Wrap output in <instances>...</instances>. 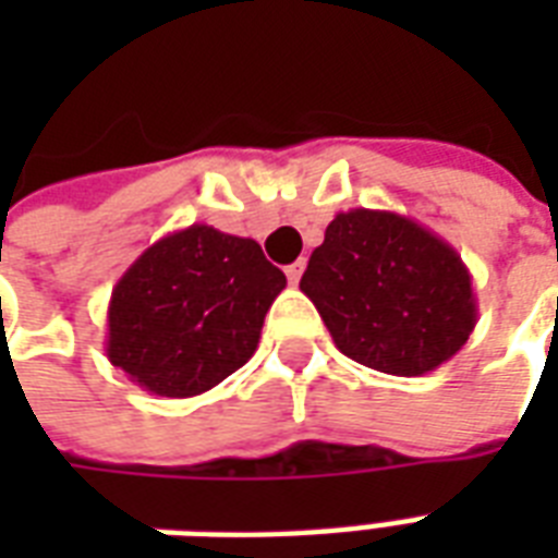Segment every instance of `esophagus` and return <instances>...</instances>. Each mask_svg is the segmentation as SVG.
<instances>
[{"instance_id":"34e87169","label":"esophagus","mask_w":558,"mask_h":558,"mask_svg":"<svg viewBox=\"0 0 558 558\" xmlns=\"http://www.w3.org/2000/svg\"><path fill=\"white\" fill-rule=\"evenodd\" d=\"M304 275V259H295L292 266H287V278H290V283H299Z\"/></svg>"}]
</instances>
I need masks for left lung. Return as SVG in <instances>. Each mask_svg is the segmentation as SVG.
<instances>
[{
    "label": "left lung",
    "instance_id": "left-lung-1",
    "mask_svg": "<svg viewBox=\"0 0 558 558\" xmlns=\"http://www.w3.org/2000/svg\"><path fill=\"white\" fill-rule=\"evenodd\" d=\"M299 287L335 347L379 374H430L463 350L478 323L466 263L398 211L335 215Z\"/></svg>",
    "mask_w": 558,
    "mask_h": 558
}]
</instances>
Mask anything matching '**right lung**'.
Returning <instances> with one entry per match:
<instances>
[{"mask_svg":"<svg viewBox=\"0 0 558 558\" xmlns=\"http://www.w3.org/2000/svg\"><path fill=\"white\" fill-rule=\"evenodd\" d=\"M287 287L254 239L191 223L146 247L107 307V359L158 398H196L235 374Z\"/></svg>","mask_w":558,"mask_h":558,"instance_id":"obj_1","label":"right lung"}]
</instances>
